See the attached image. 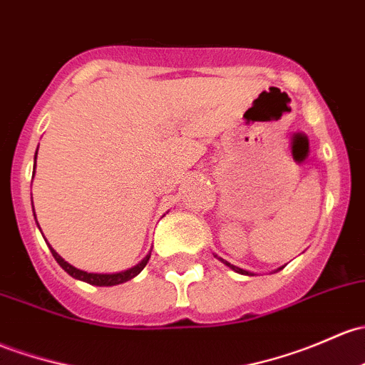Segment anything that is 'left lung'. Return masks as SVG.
Returning <instances> with one entry per match:
<instances>
[{
  "mask_svg": "<svg viewBox=\"0 0 365 365\" xmlns=\"http://www.w3.org/2000/svg\"><path fill=\"white\" fill-rule=\"evenodd\" d=\"M215 257H217V259L220 260V262H224L225 266H227V267H231L232 271H236V273H240V274H247V276H252V274H253V273H250V271H245V269H241V267H237V266H232L231 262H227V260H224V259H222V257H218V255H215ZM279 269H282V267H279Z\"/></svg>",
  "mask_w": 365,
  "mask_h": 365,
  "instance_id": "left-lung-1",
  "label": "left lung"
}]
</instances>
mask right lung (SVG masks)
I'll list each match as a JSON object with an SVG mask.
<instances>
[{
	"label": "right lung",
	"mask_w": 365,
	"mask_h": 365,
	"mask_svg": "<svg viewBox=\"0 0 365 365\" xmlns=\"http://www.w3.org/2000/svg\"><path fill=\"white\" fill-rule=\"evenodd\" d=\"M34 166H36V155H34ZM36 218V217H34ZM48 248H51L53 259L57 260V264H59L61 267H63L64 271H66L68 274L73 276L75 279H80V282H86V283H91V285H96V287H113V285H120V283L124 282H129V279H133L134 276H138L143 271V267L147 266L148 259H150V253H148L147 257H145L143 260H141L140 264H136V266L131 267V269H125V271H120V273H112V274H103V273H87V271H82V269H76L75 266H71V264H68L66 260L63 259V257L59 255L53 248L48 245Z\"/></svg>",
	"instance_id": "1"
}]
</instances>
